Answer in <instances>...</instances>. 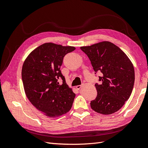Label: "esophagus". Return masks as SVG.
Here are the masks:
<instances>
[{
    "mask_svg": "<svg viewBox=\"0 0 148 148\" xmlns=\"http://www.w3.org/2000/svg\"><path fill=\"white\" fill-rule=\"evenodd\" d=\"M82 87V85H78V86H76V88H77V89H79Z\"/></svg>",
    "mask_w": 148,
    "mask_h": 148,
    "instance_id": "esophagus-1",
    "label": "esophagus"
}]
</instances>
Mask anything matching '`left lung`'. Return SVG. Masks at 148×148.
Segmentation results:
<instances>
[{
    "label": "left lung",
    "instance_id": "8db88e82",
    "mask_svg": "<svg viewBox=\"0 0 148 148\" xmlns=\"http://www.w3.org/2000/svg\"><path fill=\"white\" fill-rule=\"evenodd\" d=\"M80 49L91 61L95 74L99 71L100 84L96 83L97 95L91 101V109L109 115L122 108L130 96L135 83V70L127 56L109 41L83 46Z\"/></svg>",
    "mask_w": 148,
    "mask_h": 148
}]
</instances>
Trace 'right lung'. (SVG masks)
I'll return each mask as SVG.
<instances>
[{
	"instance_id": "right-lung-1",
	"label": "right lung",
	"mask_w": 148,
	"mask_h": 148,
	"mask_svg": "<svg viewBox=\"0 0 148 148\" xmlns=\"http://www.w3.org/2000/svg\"><path fill=\"white\" fill-rule=\"evenodd\" d=\"M72 46L44 43L31 52L21 70L25 92L36 108L49 117H59L71 109L75 97L60 70ZM61 79L60 85L58 79Z\"/></svg>"
}]
</instances>
